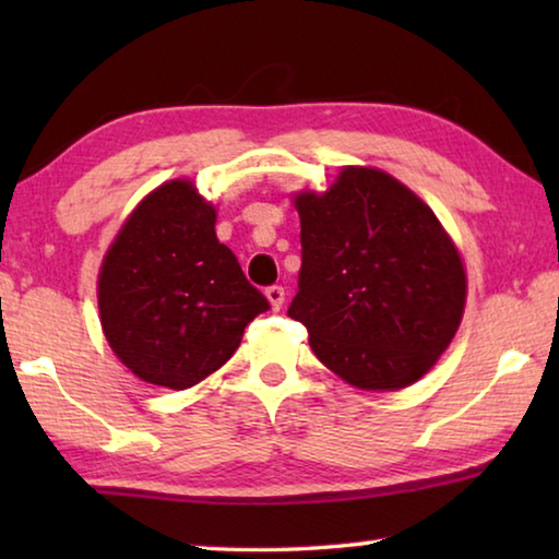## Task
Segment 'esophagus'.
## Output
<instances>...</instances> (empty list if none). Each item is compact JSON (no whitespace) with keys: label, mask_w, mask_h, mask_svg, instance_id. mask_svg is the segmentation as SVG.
<instances>
[{"label":"esophagus","mask_w":559,"mask_h":559,"mask_svg":"<svg viewBox=\"0 0 559 559\" xmlns=\"http://www.w3.org/2000/svg\"><path fill=\"white\" fill-rule=\"evenodd\" d=\"M266 298H269L273 310H281L283 300H286V290H283V286H269L266 288Z\"/></svg>","instance_id":"34e87169"}]
</instances>
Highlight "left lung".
<instances>
[{
  "label": "left lung",
  "mask_w": 559,
  "mask_h": 559,
  "mask_svg": "<svg viewBox=\"0 0 559 559\" xmlns=\"http://www.w3.org/2000/svg\"><path fill=\"white\" fill-rule=\"evenodd\" d=\"M298 293L288 316L328 370L359 390H402L456 335L466 273L437 216L394 177L345 167L296 197Z\"/></svg>",
  "instance_id": "left-lung-1"
}]
</instances>
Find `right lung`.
<instances>
[{
    "label": "right lung",
    "mask_w": 559,
    "mask_h": 559,
    "mask_svg": "<svg viewBox=\"0 0 559 559\" xmlns=\"http://www.w3.org/2000/svg\"><path fill=\"white\" fill-rule=\"evenodd\" d=\"M192 182L147 194L106 253L100 323L112 353L150 384L187 390L229 359L269 300L214 231Z\"/></svg>",
    "instance_id": "obj_1"
}]
</instances>
